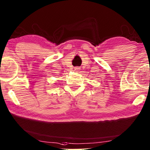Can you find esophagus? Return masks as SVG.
Instances as JSON below:
<instances>
[{"mask_svg": "<svg viewBox=\"0 0 150 150\" xmlns=\"http://www.w3.org/2000/svg\"><path fill=\"white\" fill-rule=\"evenodd\" d=\"M74 71H76V72L79 71H80L79 67H75L74 68Z\"/></svg>", "mask_w": 150, "mask_h": 150, "instance_id": "esophagus-1", "label": "esophagus"}]
</instances>
